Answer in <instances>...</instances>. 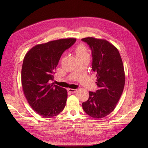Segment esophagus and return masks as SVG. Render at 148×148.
I'll return each instance as SVG.
<instances>
[{
  "label": "esophagus",
  "instance_id": "obj_1",
  "mask_svg": "<svg viewBox=\"0 0 148 148\" xmlns=\"http://www.w3.org/2000/svg\"><path fill=\"white\" fill-rule=\"evenodd\" d=\"M68 91L69 92L73 93H73H75L77 92V89H68Z\"/></svg>",
  "mask_w": 148,
  "mask_h": 148
}]
</instances>
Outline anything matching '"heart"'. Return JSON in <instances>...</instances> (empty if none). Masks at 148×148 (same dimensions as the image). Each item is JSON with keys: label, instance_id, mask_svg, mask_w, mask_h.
I'll return each instance as SVG.
<instances>
[{"label": "heart", "instance_id": "1", "mask_svg": "<svg viewBox=\"0 0 148 148\" xmlns=\"http://www.w3.org/2000/svg\"><path fill=\"white\" fill-rule=\"evenodd\" d=\"M76 54L77 56H80V55H84V54H88L86 49L85 48V47L84 45H79V47H77V48L75 50Z\"/></svg>", "mask_w": 148, "mask_h": 148}]
</instances>
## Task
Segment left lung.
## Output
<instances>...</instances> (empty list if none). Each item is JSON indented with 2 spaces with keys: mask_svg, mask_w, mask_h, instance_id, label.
Masks as SVG:
<instances>
[{
  "mask_svg": "<svg viewBox=\"0 0 148 148\" xmlns=\"http://www.w3.org/2000/svg\"><path fill=\"white\" fill-rule=\"evenodd\" d=\"M82 41L92 51V69L97 73L98 88L95 92H89L82 107L92 118H102L114 110L123 92L125 80L123 62L117 48L108 41L93 37Z\"/></svg>",
  "mask_w": 148,
  "mask_h": 148,
  "instance_id": "1",
  "label": "left lung"
}]
</instances>
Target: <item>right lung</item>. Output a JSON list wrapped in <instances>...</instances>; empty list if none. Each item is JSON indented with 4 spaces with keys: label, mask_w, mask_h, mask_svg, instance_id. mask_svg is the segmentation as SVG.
<instances>
[{
    "label": "right lung",
    "mask_w": 148,
    "mask_h": 148,
    "mask_svg": "<svg viewBox=\"0 0 148 148\" xmlns=\"http://www.w3.org/2000/svg\"><path fill=\"white\" fill-rule=\"evenodd\" d=\"M75 41V38H66L38 44L24 58L23 90L30 107L42 117H54L64 109L67 91L51 81L62 54Z\"/></svg>",
    "instance_id": "obj_1"
}]
</instances>
